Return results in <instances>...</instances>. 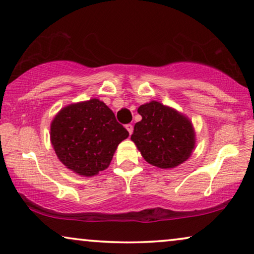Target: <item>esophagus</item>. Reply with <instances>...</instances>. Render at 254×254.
I'll use <instances>...</instances> for the list:
<instances>
[{"label": "esophagus", "mask_w": 254, "mask_h": 254, "mask_svg": "<svg viewBox=\"0 0 254 254\" xmlns=\"http://www.w3.org/2000/svg\"><path fill=\"white\" fill-rule=\"evenodd\" d=\"M126 129L128 130V133H129V134L133 133V129H134L133 125H131V124H128V125H126Z\"/></svg>", "instance_id": "1"}]
</instances>
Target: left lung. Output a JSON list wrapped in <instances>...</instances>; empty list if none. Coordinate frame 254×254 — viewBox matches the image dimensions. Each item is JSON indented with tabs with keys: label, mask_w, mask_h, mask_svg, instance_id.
Instances as JSON below:
<instances>
[{
	"label": "left lung",
	"mask_w": 254,
	"mask_h": 254,
	"mask_svg": "<svg viewBox=\"0 0 254 254\" xmlns=\"http://www.w3.org/2000/svg\"><path fill=\"white\" fill-rule=\"evenodd\" d=\"M137 112L142 120L135 124L130 138L149 164L172 169L190 157L195 147L190 119L155 100L141 105Z\"/></svg>",
	"instance_id": "left-lung-1"
}]
</instances>
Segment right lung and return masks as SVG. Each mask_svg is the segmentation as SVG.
Here are the masks:
<instances>
[{
  "label": "right lung",
  "mask_w": 254,
  "mask_h": 254,
  "mask_svg": "<svg viewBox=\"0 0 254 254\" xmlns=\"http://www.w3.org/2000/svg\"><path fill=\"white\" fill-rule=\"evenodd\" d=\"M128 135L112 110L96 98L64 107L51 124V142L58 158L83 177L109 168L117 147Z\"/></svg>",
  "instance_id": "1"
}]
</instances>
